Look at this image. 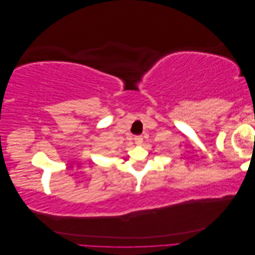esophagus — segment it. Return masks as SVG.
Instances as JSON below:
<instances>
[{
	"instance_id": "esophagus-1",
	"label": "esophagus",
	"mask_w": 255,
	"mask_h": 255,
	"mask_svg": "<svg viewBox=\"0 0 255 255\" xmlns=\"http://www.w3.org/2000/svg\"><path fill=\"white\" fill-rule=\"evenodd\" d=\"M135 143L136 144H138V145H140L141 143H142V140H143V138H142V136H136L135 138Z\"/></svg>"
}]
</instances>
